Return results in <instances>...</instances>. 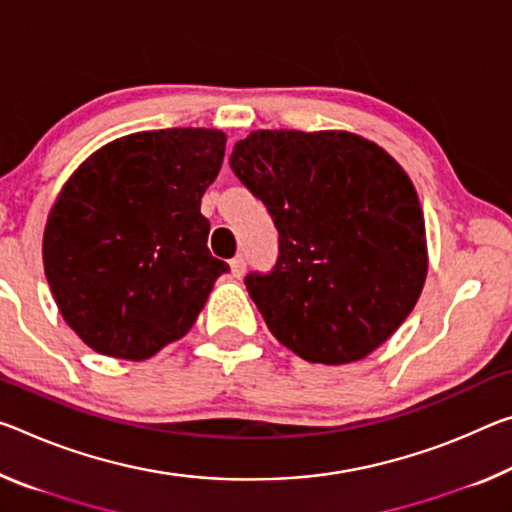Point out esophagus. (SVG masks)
Returning <instances> with one entry per match:
<instances>
[{"instance_id":"esophagus-1","label":"esophagus","mask_w":512,"mask_h":512,"mask_svg":"<svg viewBox=\"0 0 512 512\" xmlns=\"http://www.w3.org/2000/svg\"><path fill=\"white\" fill-rule=\"evenodd\" d=\"M230 269H232V275H234V278H241V275L246 273V257H243V255H237V257H234L232 262H230Z\"/></svg>"}]
</instances>
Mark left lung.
Wrapping results in <instances>:
<instances>
[{
    "mask_svg": "<svg viewBox=\"0 0 512 512\" xmlns=\"http://www.w3.org/2000/svg\"><path fill=\"white\" fill-rule=\"evenodd\" d=\"M230 168L278 230L271 271L246 289L280 344L307 362L362 360L424 289L426 230L405 170L348 132L259 129Z\"/></svg>",
    "mask_w": 512,
    "mask_h": 512,
    "instance_id": "8db88e82",
    "label": "left lung"
}]
</instances>
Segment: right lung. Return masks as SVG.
<instances>
[{"mask_svg":"<svg viewBox=\"0 0 512 512\" xmlns=\"http://www.w3.org/2000/svg\"><path fill=\"white\" fill-rule=\"evenodd\" d=\"M218 129L125 136L79 166L47 218L45 275L68 326L102 355L145 360L184 337L230 266L207 248L200 198Z\"/></svg>","mask_w":512,"mask_h":512,"instance_id":"1","label":"right lung"}]
</instances>
